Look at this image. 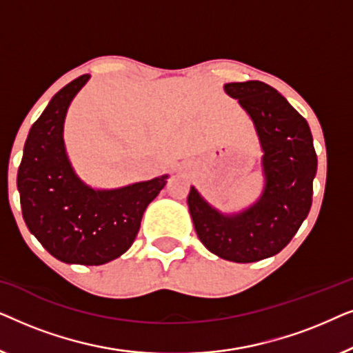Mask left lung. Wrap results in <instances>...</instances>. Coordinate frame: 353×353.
<instances>
[{
    "label": "left lung",
    "mask_w": 353,
    "mask_h": 353,
    "mask_svg": "<svg viewBox=\"0 0 353 353\" xmlns=\"http://www.w3.org/2000/svg\"><path fill=\"white\" fill-rule=\"evenodd\" d=\"M254 120L263 157L265 186L255 204L221 214L194 186L188 207L201 243L220 259L250 263L286 248L312 207L316 152L307 120L272 86L259 80L226 83Z\"/></svg>",
    "instance_id": "8db88e82"
}]
</instances>
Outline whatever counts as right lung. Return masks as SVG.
Listing matches in <instances>:
<instances>
[{
    "label": "right lung",
    "mask_w": 353,
    "mask_h": 353,
    "mask_svg": "<svg viewBox=\"0 0 353 353\" xmlns=\"http://www.w3.org/2000/svg\"><path fill=\"white\" fill-rule=\"evenodd\" d=\"M90 75L52 96L28 132L17 172L22 216L30 233L64 263L103 265L127 252L146 207L168 175L117 190H93L77 176L64 144L67 109Z\"/></svg>",
    "instance_id": "add662e5"
}]
</instances>
